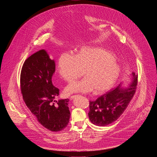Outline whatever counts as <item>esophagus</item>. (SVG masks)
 <instances>
[{
  "instance_id": "esophagus-1",
  "label": "esophagus",
  "mask_w": 157,
  "mask_h": 157,
  "mask_svg": "<svg viewBox=\"0 0 157 157\" xmlns=\"http://www.w3.org/2000/svg\"><path fill=\"white\" fill-rule=\"evenodd\" d=\"M76 96H71L70 98V101H71V100H73L75 97H76Z\"/></svg>"
}]
</instances>
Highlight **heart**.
Here are the masks:
<instances>
[{"mask_svg":"<svg viewBox=\"0 0 157 157\" xmlns=\"http://www.w3.org/2000/svg\"><path fill=\"white\" fill-rule=\"evenodd\" d=\"M82 71L84 78L74 81L64 89L66 95L102 93L113 87L121 73V67L113 55L101 48L82 47L72 55L63 53L57 61V71L65 81L71 82Z\"/></svg>","mask_w":157,"mask_h":157,"instance_id":"obj_1","label":"heart"}]
</instances>
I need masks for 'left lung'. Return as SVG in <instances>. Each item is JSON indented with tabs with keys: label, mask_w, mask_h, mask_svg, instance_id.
<instances>
[{
	"label": "left lung",
	"mask_w": 157,
	"mask_h": 157,
	"mask_svg": "<svg viewBox=\"0 0 157 157\" xmlns=\"http://www.w3.org/2000/svg\"><path fill=\"white\" fill-rule=\"evenodd\" d=\"M138 76L132 73L126 86L121 82L115 89L89 101L88 116L90 121L98 126H106L116 121L124 113L136 93Z\"/></svg>",
	"instance_id": "left-lung-1"
}]
</instances>
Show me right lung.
Here are the masks:
<instances>
[{"instance_id":"right-lung-1","label":"right lung","mask_w":157,"mask_h":157,"mask_svg":"<svg viewBox=\"0 0 157 157\" xmlns=\"http://www.w3.org/2000/svg\"><path fill=\"white\" fill-rule=\"evenodd\" d=\"M55 62L45 50L29 56L22 66L20 87L24 100L38 121L53 132L63 130L69 123V99L55 100L59 89L52 81Z\"/></svg>"}]
</instances>
